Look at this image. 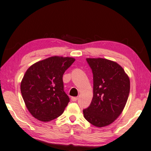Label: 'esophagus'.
<instances>
[{"instance_id": "34e87169", "label": "esophagus", "mask_w": 151, "mask_h": 151, "mask_svg": "<svg viewBox=\"0 0 151 151\" xmlns=\"http://www.w3.org/2000/svg\"><path fill=\"white\" fill-rule=\"evenodd\" d=\"M78 97H71V100L73 102H76V101L78 100Z\"/></svg>"}]
</instances>
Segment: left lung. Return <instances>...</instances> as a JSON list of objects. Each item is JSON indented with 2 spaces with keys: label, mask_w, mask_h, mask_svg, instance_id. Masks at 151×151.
<instances>
[{
  "label": "left lung",
  "mask_w": 151,
  "mask_h": 151,
  "mask_svg": "<svg viewBox=\"0 0 151 151\" xmlns=\"http://www.w3.org/2000/svg\"><path fill=\"white\" fill-rule=\"evenodd\" d=\"M86 60L93 73V97L83 115L91 124L101 128L113 123L123 111L130 92V80L116 62L102 58Z\"/></svg>",
  "instance_id": "obj_1"
}]
</instances>
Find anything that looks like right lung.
<instances>
[{
  "label": "right lung",
  "instance_id": "obj_1",
  "mask_svg": "<svg viewBox=\"0 0 151 151\" xmlns=\"http://www.w3.org/2000/svg\"><path fill=\"white\" fill-rule=\"evenodd\" d=\"M72 57L54 56L32 65L21 81L26 107L35 118L47 122L58 117L68 105L63 75L75 61Z\"/></svg>",
  "mask_w": 151,
  "mask_h": 151
}]
</instances>
